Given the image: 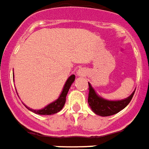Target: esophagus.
I'll use <instances>...</instances> for the list:
<instances>
[{"mask_svg":"<svg viewBox=\"0 0 149 149\" xmlns=\"http://www.w3.org/2000/svg\"><path fill=\"white\" fill-rule=\"evenodd\" d=\"M77 74H78V76H80V77H83V76H85L86 74V70L84 69H79L78 70V72H77Z\"/></svg>","mask_w":149,"mask_h":149,"instance_id":"1","label":"esophagus"}]
</instances>
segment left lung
Here are the masks:
<instances>
[{"label":"left lung","mask_w":149,"mask_h":149,"mask_svg":"<svg viewBox=\"0 0 149 149\" xmlns=\"http://www.w3.org/2000/svg\"><path fill=\"white\" fill-rule=\"evenodd\" d=\"M89 84V95H88V103L90 107L94 113L100 116H109L123 110L127 106L132 99L135 91L129 96L121 100H108L100 96L95 91L91 84ZM136 91V90H135Z\"/></svg>","instance_id":"left-lung-1"}]
</instances>
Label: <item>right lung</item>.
<instances>
[{
  "label": "right lung",
  "instance_id": "add662e5",
  "mask_svg": "<svg viewBox=\"0 0 149 149\" xmlns=\"http://www.w3.org/2000/svg\"><path fill=\"white\" fill-rule=\"evenodd\" d=\"M74 79H75V75H74V74L70 75V76L67 79V80H66V83H65V85L63 86V91H62V92L60 94L59 97H58L55 101H54L52 103H49L47 106L45 107L42 109L33 110L32 108H29V107H27L26 105H25V104H24V105L26 106V107L28 110L31 111L33 113L38 114V115H45V116H47V115H48V116H49V115H54V114L58 112V111H60L63 109V107H64V105H65L66 95L68 93L70 87L71 86V84L74 83Z\"/></svg>",
  "mask_w": 149,
  "mask_h": 149
}]
</instances>
